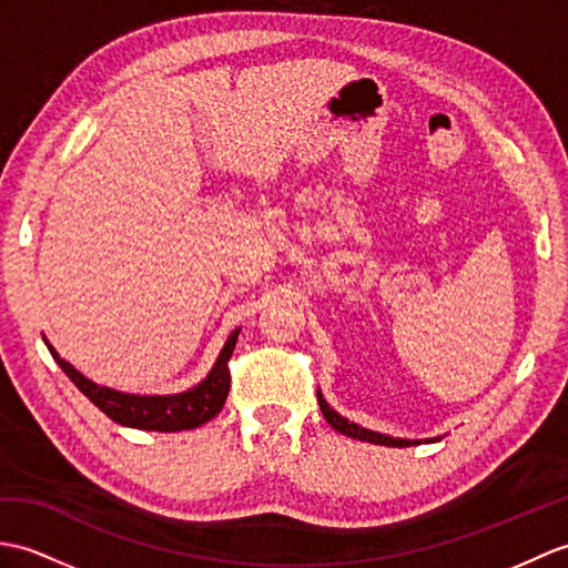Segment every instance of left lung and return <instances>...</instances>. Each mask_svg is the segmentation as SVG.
Instances as JSON below:
<instances>
[{
	"label": "left lung",
	"mask_w": 568,
	"mask_h": 568,
	"mask_svg": "<svg viewBox=\"0 0 568 568\" xmlns=\"http://www.w3.org/2000/svg\"><path fill=\"white\" fill-rule=\"evenodd\" d=\"M316 402H320V408L322 414L326 418V424L332 426L334 430L348 435V438H355V440H365V443H373V445H387V447H408V445H418L420 440H406V438H392V435H385V433H377V430H371V428H363L358 424H353V420L344 418L338 412H334L332 406L326 404V399L322 397V392H316ZM440 438H428L426 443H435Z\"/></svg>",
	"instance_id": "obj_1"
}]
</instances>
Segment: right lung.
Masks as SVG:
<instances>
[{"mask_svg": "<svg viewBox=\"0 0 568 568\" xmlns=\"http://www.w3.org/2000/svg\"><path fill=\"white\" fill-rule=\"evenodd\" d=\"M236 336H240V328H234L230 334L227 344L220 351L213 371L207 373L203 382H197L195 387L179 392V394H166V397H148V394H128L118 392L111 387H101L97 382H91L82 373L77 371L64 358H60L58 351L52 348L48 341L45 346L52 358L62 367V373L68 375L77 389L89 397V402L99 406L101 412L111 420L128 428H140V430H160V433H176V430H191L207 424L210 418H215L224 399H227L230 392V358L236 346Z\"/></svg>", "mask_w": 568, "mask_h": 568, "instance_id": "1", "label": "right lung"}]
</instances>
